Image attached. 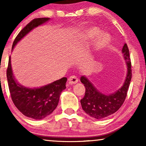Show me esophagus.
Segmentation results:
<instances>
[{
  "label": "esophagus",
  "mask_w": 146,
  "mask_h": 146,
  "mask_svg": "<svg viewBox=\"0 0 146 146\" xmlns=\"http://www.w3.org/2000/svg\"><path fill=\"white\" fill-rule=\"evenodd\" d=\"M68 82L71 84H74L78 82V78L76 76H71L68 78Z\"/></svg>",
  "instance_id": "1"
}]
</instances>
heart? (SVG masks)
<instances>
[{
	"instance_id": "heart-1",
	"label": "heart",
	"mask_w": 146,
	"mask_h": 146,
	"mask_svg": "<svg viewBox=\"0 0 146 146\" xmlns=\"http://www.w3.org/2000/svg\"><path fill=\"white\" fill-rule=\"evenodd\" d=\"M100 33V31L99 29H98L96 27L92 28V29L88 30L86 32V35L88 37L90 38H92L98 35H99ZM110 40V37L107 35H103L100 37V39L98 42V46H104Z\"/></svg>"
}]
</instances>
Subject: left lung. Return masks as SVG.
<instances>
[{
  "label": "left lung",
  "instance_id": "obj_1",
  "mask_svg": "<svg viewBox=\"0 0 146 146\" xmlns=\"http://www.w3.org/2000/svg\"><path fill=\"white\" fill-rule=\"evenodd\" d=\"M122 53L127 66V77L123 86L115 93L110 95L103 94L94 87L86 78L81 77V82L86 88L85 95L80 100L81 105L84 111L91 117L96 119L104 118L117 111L124 102L132 72L129 49L126 44L123 45Z\"/></svg>",
  "mask_w": 146,
  "mask_h": 146
}]
</instances>
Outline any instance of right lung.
<instances>
[{"instance_id":"1","label":"right lung","mask_w":146,"mask_h":146,"mask_svg":"<svg viewBox=\"0 0 146 146\" xmlns=\"http://www.w3.org/2000/svg\"><path fill=\"white\" fill-rule=\"evenodd\" d=\"M49 18H38L24 27L15 38L13 49L25 36L38 26L48 21ZM8 84L11 99L17 109L26 116L41 119L50 114L57 107L60 95L66 88L67 78L64 77L40 88H28L19 85L14 78L11 68V56L7 70Z\"/></svg>"}]
</instances>
